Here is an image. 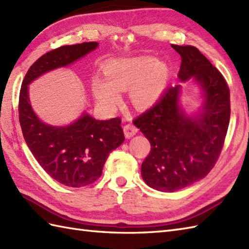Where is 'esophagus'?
Instances as JSON below:
<instances>
[{
  "instance_id": "1",
  "label": "esophagus",
  "mask_w": 249,
  "mask_h": 249,
  "mask_svg": "<svg viewBox=\"0 0 249 249\" xmlns=\"http://www.w3.org/2000/svg\"><path fill=\"white\" fill-rule=\"evenodd\" d=\"M137 131H138V128L133 124H126L124 126V134L126 138H131V137L137 134Z\"/></svg>"
}]
</instances>
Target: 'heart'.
Here are the masks:
<instances>
[{
    "mask_svg": "<svg viewBox=\"0 0 249 249\" xmlns=\"http://www.w3.org/2000/svg\"><path fill=\"white\" fill-rule=\"evenodd\" d=\"M103 71L106 80L94 77L91 88L95 99L106 109L120 102L119 91L127 89L136 108H150L161 96L169 78L165 63L151 56L111 60L104 65Z\"/></svg>",
    "mask_w": 249,
    "mask_h": 249,
    "instance_id": "obj_1",
    "label": "heart"
}]
</instances>
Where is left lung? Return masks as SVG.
<instances>
[{
  "instance_id": "1",
  "label": "left lung",
  "mask_w": 249,
  "mask_h": 249,
  "mask_svg": "<svg viewBox=\"0 0 249 249\" xmlns=\"http://www.w3.org/2000/svg\"><path fill=\"white\" fill-rule=\"evenodd\" d=\"M182 57L178 79L197 82L201 111L189 116L179 106L181 84L169 87L158 102L134 120L151 143L141 165L150 187L172 193L200 181L217 161L230 120V91L225 78L194 46L171 45Z\"/></svg>"
}]
</instances>
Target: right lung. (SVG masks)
Wrapping results in <instances>:
<instances>
[{
	"mask_svg": "<svg viewBox=\"0 0 249 249\" xmlns=\"http://www.w3.org/2000/svg\"><path fill=\"white\" fill-rule=\"evenodd\" d=\"M97 47L96 41H89L47 52L29 68L20 89L19 121L26 144L52 178L70 187L87 186L102 176L109 154L125 140L121 119L99 121L83 112L67 126L45 124L32 109L29 84L46 72L71 64Z\"/></svg>",
	"mask_w": 249,
	"mask_h": 249,
	"instance_id": "right-lung-1",
	"label": "right lung"
}]
</instances>
